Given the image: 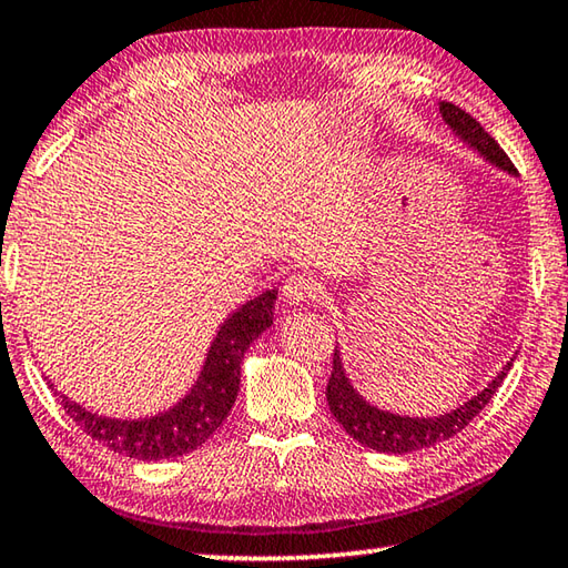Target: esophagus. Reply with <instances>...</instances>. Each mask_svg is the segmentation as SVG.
I'll return each mask as SVG.
<instances>
[{
  "instance_id": "1",
  "label": "esophagus",
  "mask_w": 568,
  "mask_h": 568,
  "mask_svg": "<svg viewBox=\"0 0 568 568\" xmlns=\"http://www.w3.org/2000/svg\"><path fill=\"white\" fill-rule=\"evenodd\" d=\"M320 294L322 286L312 274H292L284 284V300L292 306L310 304L314 300H320Z\"/></svg>"
}]
</instances>
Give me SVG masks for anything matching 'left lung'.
I'll use <instances>...</instances> for the list:
<instances>
[{"mask_svg":"<svg viewBox=\"0 0 568 568\" xmlns=\"http://www.w3.org/2000/svg\"><path fill=\"white\" fill-rule=\"evenodd\" d=\"M439 114L452 129V134L459 139L464 146H469L471 152L479 154L484 162L499 169V172L509 176H519L511 159L504 154V149L496 144V139L486 132V129L476 122L471 114H466L452 102H439ZM516 356L501 366V372L484 386L479 394H474L471 399L454 406L452 412L436 414V416H412L382 409V406L372 404L366 396L359 394L354 382L346 374V366L342 359L339 346L334 349V369L326 384V402L334 419L344 426V432L352 436L354 442H359L366 449H374L379 454H409L426 449L439 442L452 439L462 429L469 426L476 414H481L486 404L491 402V396L499 389L501 382L509 374Z\"/></svg>","mask_w":568,"mask_h":568,"instance_id":"8db88e82","label":"left lung"}]
</instances>
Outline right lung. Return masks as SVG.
I'll list each match as a JSON object with an SVG mask.
<instances>
[{
  "label": "right lung",
  "instance_id": "add662e5",
  "mask_svg": "<svg viewBox=\"0 0 568 568\" xmlns=\"http://www.w3.org/2000/svg\"><path fill=\"white\" fill-rule=\"evenodd\" d=\"M276 296L278 290H266L226 316L209 344L192 389L162 414L144 419H112L59 394L54 384L47 382L62 396L64 412L79 429L106 449L139 462L176 459L199 449L232 412L242 382L244 354L274 324Z\"/></svg>",
  "mask_w": 568,
  "mask_h": 568
}]
</instances>
